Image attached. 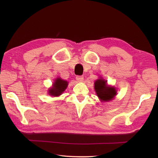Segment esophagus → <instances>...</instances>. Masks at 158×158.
<instances>
[{
    "mask_svg": "<svg viewBox=\"0 0 158 158\" xmlns=\"http://www.w3.org/2000/svg\"><path fill=\"white\" fill-rule=\"evenodd\" d=\"M76 79L77 81L79 82H82L83 81V76H77L76 77Z\"/></svg>",
    "mask_w": 158,
    "mask_h": 158,
    "instance_id": "34e87169",
    "label": "esophagus"
}]
</instances>
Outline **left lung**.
Wrapping results in <instances>:
<instances>
[{
	"label": "left lung",
	"instance_id": "8db88e82",
	"mask_svg": "<svg viewBox=\"0 0 158 158\" xmlns=\"http://www.w3.org/2000/svg\"><path fill=\"white\" fill-rule=\"evenodd\" d=\"M94 88L97 95L102 101L112 100L117 93L115 88L107 85L106 81L102 79L96 80L94 83Z\"/></svg>",
	"mask_w": 158,
	"mask_h": 158
}]
</instances>
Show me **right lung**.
I'll use <instances>...</instances> for the list:
<instances>
[{"instance_id": "1", "label": "right lung", "mask_w": 158, "mask_h": 158, "mask_svg": "<svg viewBox=\"0 0 158 158\" xmlns=\"http://www.w3.org/2000/svg\"><path fill=\"white\" fill-rule=\"evenodd\" d=\"M68 85V82L60 78L57 79L53 83V88L49 89V94L53 96H58L62 94V93L64 91Z\"/></svg>"}]
</instances>
